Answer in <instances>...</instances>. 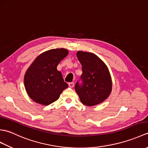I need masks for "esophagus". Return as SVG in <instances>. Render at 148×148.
<instances>
[{"label": "esophagus", "instance_id": "esophagus-1", "mask_svg": "<svg viewBox=\"0 0 148 148\" xmlns=\"http://www.w3.org/2000/svg\"><path fill=\"white\" fill-rule=\"evenodd\" d=\"M69 87H71V88L74 87V82L69 83Z\"/></svg>", "mask_w": 148, "mask_h": 148}]
</instances>
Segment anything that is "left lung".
Segmentation results:
<instances>
[{
  "mask_svg": "<svg viewBox=\"0 0 148 148\" xmlns=\"http://www.w3.org/2000/svg\"><path fill=\"white\" fill-rule=\"evenodd\" d=\"M77 57L82 65L83 73L74 88L81 102L88 106L102 102L112 90L111 77L108 67L92 53L78 51Z\"/></svg>",
  "mask_w": 148,
  "mask_h": 148,
  "instance_id": "left-lung-1",
  "label": "left lung"
}]
</instances>
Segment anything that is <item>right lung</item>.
<instances>
[{"label":"right lung","mask_w":148,"mask_h":148,"mask_svg":"<svg viewBox=\"0 0 148 148\" xmlns=\"http://www.w3.org/2000/svg\"><path fill=\"white\" fill-rule=\"evenodd\" d=\"M68 53L64 48L50 49L37 56L28 69L24 84L28 95L34 101L48 106L57 100L68 87L56 69Z\"/></svg>","instance_id":"obj_1"}]
</instances>
